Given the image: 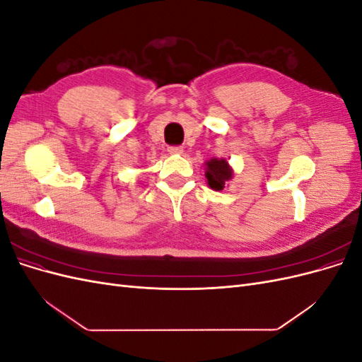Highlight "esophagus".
<instances>
[{"label": "esophagus", "instance_id": "1", "mask_svg": "<svg viewBox=\"0 0 362 362\" xmlns=\"http://www.w3.org/2000/svg\"><path fill=\"white\" fill-rule=\"evenodd\" d=\"M168 152L172 156H180V154H182V146H169Z\"/></svg>", "mask_w": 362, "mask_h": 362}]
</instances>
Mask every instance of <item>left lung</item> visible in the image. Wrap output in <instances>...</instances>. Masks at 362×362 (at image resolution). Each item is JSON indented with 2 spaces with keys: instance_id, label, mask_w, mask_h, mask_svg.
Returning <instances> with one entry per match:
<instances>
[{
  "instance_id": "8db88e82",
  "label": "left lung",
  "mask_w": 362,
  "mask_h": 362,
  "mask_svg": "<svg viewBox=\"0 0 362 362\" xmlns=\"http://www.w3.org/2000/svg\"><path fill=\"white\" fill-rule=\"evenodd\" d=\"M205 177L208 181V185L213 190H223L225 182L233 178V170L228 166L226 160H210L206 161V170Z\"/></svg>"
}]
</instances>
